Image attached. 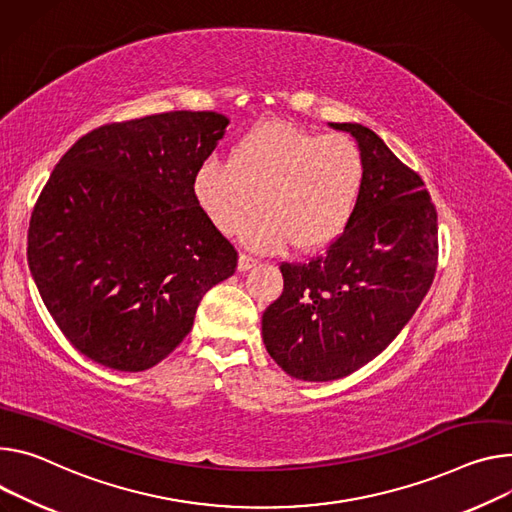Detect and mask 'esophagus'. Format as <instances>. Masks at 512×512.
Returning a JSON list of instances; mask_svg holds the SVG:
<instances>
[{
	"label": "esophagus",
	"instance_id": "1",
	"mask_svg": "<svg viewBox=\"0 0 512 512\" xmlns=\"http://www.w3.org/2000/svg\"><path fill=\"white\" fill-rule=\"evenodd\" d=\"M257 265V259L255 257H251V255H247V253H241L239 255V271H249L251 267H255Z\"/></svg>",
	"mask_w": 512,
	"mask_h": 512
}]
</instances>
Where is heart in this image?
Returning <instances> with one entry per match:
<instances>
[{
	"mask_svg": "<svg viewBox=\"0 0 512 512\" xmlns=\"http://www.w3.org/2000/svg\"><path fill=\"white\" fill-rule=\"evenodd\" d=\"M365 188V161L349 136L318 134L284 120L255 124L230 149L228 163L210 159L192 192L220 232L247 220L239 239L261 251L292 243L300 253L333 245L349 226Z\"/></svg>",
	"mask_w": 512,
	"mask_h": 512,
	"instance_id": "obj_1",
	"label": "heart"
}]
</instances>
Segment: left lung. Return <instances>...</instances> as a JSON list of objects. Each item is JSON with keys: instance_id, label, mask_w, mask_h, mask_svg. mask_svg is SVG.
<instances>
[{"instance_id": "left-lung-1", "label": "left lung", "mask_w": 512, "mask_h": 512, "mask_svg": "<svg viewBox=\"0 0 512 512\" xmlns=\"http://www.w3.org/2000/svg\"><path fill=\"white\" fill-rule=\"evenodd\" d=\"M349 132L365 188L343 235L308 263H282L284 292L263 312L267 353L304 382L345 378L380 355L427 296L437 269V210L423 179L367 126Z\"/></svg>"}]
</instances>
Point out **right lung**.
Here are the masks:
<instances>
[{
  "mask_svg": "<svg viewBox=\"0 0 512 512\" xmlns=\"http://www.w3.org/2000/svg\"><path fill=\"white\" fill-rule=\"evenodd\" d=\"M216 112H167L87 132L34 206L28 265L61 333L91 361L145 371L192 331L237 251L192 181L224 136Z\"/></svg>",
  "mask_w": 512,
  "mask_h": 512,
  "instance_id": "add662e5",
  "label": "right lung"
}]
</instances>
